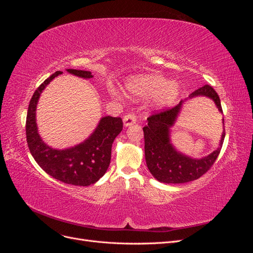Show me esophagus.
Wrapping results in <instances>:
<instances>
[{"mask_svg": "<svg viewBox=\"0 0 253 253\" xmlns=\"http://www.w3.org/2000/svg\"><path fill=\"white\" fill-rule=\"evenodd\" d=\"M136 121H137V116H136V114L134 112L127 113L126 115H125L124 124H125L126 126H128L136 124Z\"/></svg>", "mask_w": 253, "mask_h": 253, "instance_id": "obj_1", "label": "esophagus"}]
</instances>
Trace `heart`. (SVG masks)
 <instances>
[{
    "label": "heart",
    "mask_w": 253,
    "mask_h": 253,
    "mask_svg": "<svg viewBox=\"0 0 253 253\" xmlns=\"http://www.w3.org/2000/svg\"><path fill=\"white\" fill-rule=\"evenodd\" d=\"M131 93L138 96H157L162 105L172 104L178 96L179 88L176 83L159 76H145L131 80L127 84Z\"/></svg>",
    "instance_id": "b5f03b06"
}]
</instances>
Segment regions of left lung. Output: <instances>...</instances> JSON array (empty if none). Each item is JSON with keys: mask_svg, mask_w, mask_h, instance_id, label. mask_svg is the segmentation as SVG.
I'll return each mask as SVG.
<instances>
[{"mask_svg": "<svg viewBox=\"0 0 253 253\" xmlns=\"http://www.w3.org/2000/svg\"><path fill=\"white\" fill-rule=\"evenodd\" d=\"M206 96L213 99L219 112L223 113L219 97L209 84L194 90L190 97ZM181 101L173 108L153 113L143 126L145 162L151 174L165 183H182L198 179L208 172L217 159L223 145L225 132L221 135L220 147L209 156L192 159L175 151L170 143L169 132L181 108Z\"/></svg>", "mask_w": 253, "mask_h": 253, "instance_id": "8db88e82", "label": "left lung"}]
</instances>
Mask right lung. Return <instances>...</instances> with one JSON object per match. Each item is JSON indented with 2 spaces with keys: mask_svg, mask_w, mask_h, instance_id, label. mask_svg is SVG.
<instances>
[{
  "mask_svg": "<svg viewBox=\"0 0 253 253\" xmlns=\"http://www.w3.org/2000/svg\"><path fill=\"white\" fill-rule=\"evenodd\" d=\"M68 73L91 78L90 72L68 68ZM62 72H56L38 87L30 99L26 116V140L30 153L42 170L60 181L74 186H89L102 177L111 163L112 144L122 131L120 117H103L95 132L84 142L66 150H55L45 144L38 134L36 108L44 87Z\"/></svg>",
  "mask_w": 253,
  "mask_h": 253,
  "instance_id": "add662e5",
  "label": "right lung"
}]
</instances>
